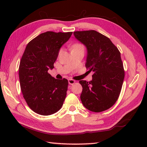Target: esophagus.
<instances>
[{"instance_id": "1", "label": "esophagus", "mask_w": 147, "mask_h": 147, "mask_svg": "<svg viewBox=\"0 0 147 147\" xmlns=\"http://www.w3.org/2000/svg\"><path fill=\"white\" fill-rule=\"evenodd\" d=\"M68 82L69 85H73V84L76 82V81L73 80V79H69V80H68Z\"/></svg>"}]
</instances>
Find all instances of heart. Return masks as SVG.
I'll list each match as a JSON object with an SVG mask.
<instances>
[{"label": "heart", "instance_id": "1", "mask_svg": "<svg viewBox=\"0 0 147 147\" xmlns=\"http://www.w3.org/2000/svg\"><path fill=\"white\" fill-rule=\"evenodd\" d=\"M78 48H83V46L81 45V44H79V43H76V44L73 45V47H72V50L76 49H78ZM61 52H62V51L61 50V51H59V54H61Z\"/></svg>", "mask_w": 147, "mask_h": 147}]
</instances>
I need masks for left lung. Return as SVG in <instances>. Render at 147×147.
Segmentation results:
<instances>
[{"instance_id":"left-lung-1","label":"left lung","mask_w":147,"mask_h":147,"mask_svg":"<svg viewBox=\"0 0 147 147\" xmlns=\"http://www.w3.org/2000/svg\"><path fill=\"white\" fill-rule=\"evenodd\" d=\"M74 35L87 49L85 66L93 72L92 80H80V98L89 111L107 110L117 100L124 78L121 53L108 37L95 30L74 32Z\"/></svg>"}]
</instances>
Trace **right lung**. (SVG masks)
I'll return each mask as SVG.
<instances>
[{
	"label": "right lung",
	"instance_id": "right-lung-1",
	"mask_svg": "<svg viewBox=\"0 0 147 147\" xmlns=\"http://www.w3.org/2000/svg\"><path fill=\"white\" fill-rule=\"evenodd\" d=\"M73 32H47L28 43L20 61L19 77L23 97L36 113L49 115L62 107L68 81L55 79L48 73L54 67L59 51Z\"/></svg>",
	"mask_w": 147,
	"mask_h": 147
}]
</instances>
